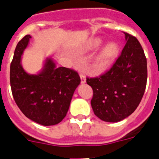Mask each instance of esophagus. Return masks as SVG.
<instances>
[{"label":"esophagus","mask_w":159,"mask_h":159,"mask_svg":"<svg viewBox=\"0 0 159 159\" xmlns=\"http://www.w3.org/2000/svg\"><path fill=\"white\" fill-rule=\"evenodd\" d=\"M80 77H81V82L82 83V84H85V83L86 82V78H85V75L82 74H80Z\"/></svg>","instance_id":"1"}]
</instances>
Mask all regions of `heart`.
Here are the masks:
<instances>
[{
	"label": "heart",
	"mask_w": 159,
	"mask_h": 159,
	"mask_svg": "<svg viewBox=\"0 0 159 159\" xmlns=\"http://www.w3.org/2000/svg\"><path fill=\"white\" fill-rule=\"evenodd\" d=\"M103 40L100 38L95 39L91 43L89 48V49H95L99 48L102 44ZM119 52V47L116 43L111 42L104 45L100 51L94 57L92 62L93 69L97 72H102L111 65L117 54Z\"/></svg>",
	"instance_id": "b5f03b06"
}]
</instances>
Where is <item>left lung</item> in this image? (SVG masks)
Returning a JSON list of instances; mask_svg holds the SVG:
<instances>
[{"label": "left lung", "instance_id": "8db88e82", "mask_svg": "<svg viewBox=\"0 0 159 159\" xmlns=\"http://www.w3.org/2000/svg\"><path fill=\"white\" fill-rule=\"evenodd\" d=\"M126 44L111 69L99 78H87L93 96L91 105L101 120L116 123L136 109L145 92L147 58L135 37L125 33Z\"/></svg>", "mask_w": 159, "mask_h": 159}]
</instances>
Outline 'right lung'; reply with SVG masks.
<instances>
[{"label":"right lung","instance_id":"1","mask_svg":"<svg viewBox=\"0 0 159 159\" xmlns=\"http://www.w3.org/2000/svg\"><path fill=\"white\" fill-rule=\"evenodd\" d=\"M31 36L27 35L16 45L10 66V84L13 98L24 116L43 126L58 124L66 116L74 93L81 79L76 71L57 67L51 57L41 70L30 74L21 60Z\"/></svg>","mask_w":159,"mask_h":159}]
</instances>
